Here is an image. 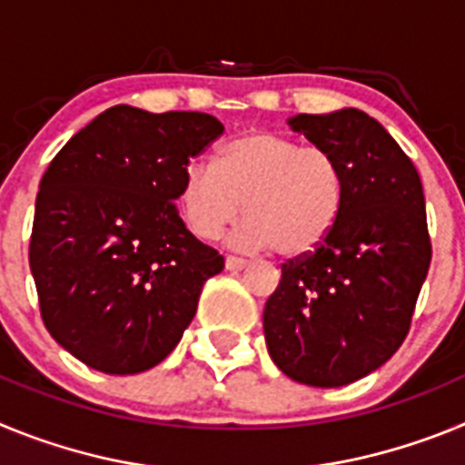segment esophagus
I'll list each match as a JSON object with an SVG mask.
<instances>
[{"label":"esophagus","mask_w":465,"mask_h":465,"mask_svg":"<svg viewBox=\"0 0 465 465\" xmlns=\"http://www.w3.org/2000/svg\"><path fill=\"white\" fill-rule=\"evenodd\" d=\"M244 268H246L244 258L225 256V270H230V272H240V270H244Z\"/></svg>","instance_id":"1"}]
</instances>
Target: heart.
Here are the masks:
<instances>
[{
	"label": "heart",
	"instance_id": "heart-1",
	"mask_svg": "<svg viewBox=\"0 0 465 465\" xmlns=\"http://www.w3.org/2000/svg\"><path fill=\"white\" fill-rule=\"evenodd\" d=\"M347 174L331 151L270 130L225 142L213 163H191L179 188L188 228L203 240L219 237L240 216L235 242L244 249H277L283 258L316 252L338 225Z\"/></svg>",
	"mask_w": 465,
	"mask_h": 465
}]
</instances>
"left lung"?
I'll list each match as a JSON object with an SVG mask.
<instances>
[{
    "instance_id": "left-lung-1",
    "label": "left lung",
    "mask_w": 465,
    "mask_h": 465,
    "mask_svg": "<svg viewBox=\"0 0 465 465\" xmlns=\"http://www.w3.org/2000/svg\"><path fill=\"white\" fill-rule=\"evenodd\" d=\"M289 125L342 163L347 200L331 237L282 265L262 331L283 375L335 389L377 371L408 335L430 265L424 191L365 111L298 114Z\"/></svg>"
}]
</instances>
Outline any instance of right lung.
<instances>
[{
	"label": "right lung",
	"mask_w": 465,
	"mask_h": 465,
	"mask_svg": "<svg viewBox=\"0 0 465 465\" xmlns=\"http://www.w3.org/2000/svg\"><path fill=\"white\" fill-rule=\"evenodd\" d=\"M223 134L209 114L118 104L51 160L30 270L60 347L106 375L149 371L179 344L223 256L179 216L191 158Z\"/></svg>",
	"instance_id": "right-lung-1"
}]
</instances>
